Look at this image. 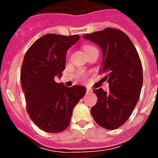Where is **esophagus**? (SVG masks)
<instances>
[{
	"label": "esophagus",
	"mask_w": 158,
	"mask_h": 158,
	"mask_svg": "<svg viewBox=\"0 0 158 158\" xmlns=\"http://www.w3.org/2000/svg\"><path fill=\"white\" fill-rule=\"evenodd\" d=\"M86 90H87V93H89L92 91V89H90V88H87V89H86Z\"/></svg>",
	"instance_id": "esophagus-1"
}]
</instances>
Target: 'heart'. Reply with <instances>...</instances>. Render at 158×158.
Returning a JSON list of instances; mask_svg holds the SVG:
<instances>
[{"label":"heart","instance_id":"obj_1","mask_svg":"<svg viewBox=\"0 0 158 158\" xmlns=\"http://www.w3.org/2000/svg\"><path fill=\"white\" fill-rule=\"evenodd\" d=\"M83 49H84V51H85V52L87 55H88V54H89V53L92 52V51H94V50H97V49H96V47H95L94 45H84ZM81 76H84V75H83V74H81Z\"/></svg>","mask_w":158,"mask_h":158}]
</instances>
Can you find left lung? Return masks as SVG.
Returning a JSON list of instances; mask_svg holds the SVG:
<instances>
[{"label": "left lung", "instance_id": "8db88e82", "mask_svg": "<svg viewBox=\"0 0 158 158\" xmlns=\"http://www.w3.org/2000/svg\"><path fill=\"white\" fill-rule=\"evenodd\" d=\"M83 37L102 48L100 74L109 83L107 92L102 88L93 90L98 100L91 115L101 127L116 129L128 120L139 101L143 84L140 59L129 36L119 29L106 28Z\"/></svg>", "mask_w": 158, "mask_h": 158}]
</instances>
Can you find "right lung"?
<instances>
[{"mask_svg": "<svg viewBox=\"0 0 158 158\" xmlns=\"http://www.w3.org/2000/svg\"><path fill=\"white\" fill-rule=\"evenodd\" d=\"M79 35L47 34L26 52L20 81L30 118L47 133H59L69 127L73 110L85 95L82 85L66 87L55 81L65 69L67 52Z\"/></svg>", "mask_w": 158, "mask_h": 158, "instance_id": "add662e5", "label": "right lung"}]
</instances>
